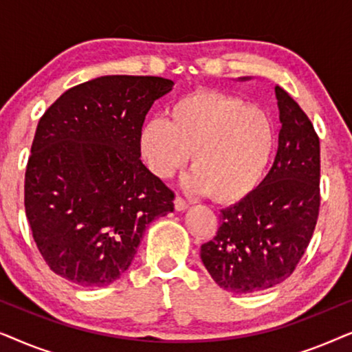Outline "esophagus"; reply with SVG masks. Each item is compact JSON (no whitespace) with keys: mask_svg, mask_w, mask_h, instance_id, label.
Wrapping results in <instances>:
<instances>
[{"mask_svg":"<svg viewBox=\"0 0 352 352\" xmlns=\"http://www.w3.org/2000/svg\"><path fill=\"white\" fill-rule=\"evenodd\" d=\"M187 206H189V205H187V201L184 199H181L179 195H177L176 199H175V208H176V211H186Z\"/></svg>","mask_w":352,"mask_h":352,"instance_id":"1","label":"esophagus"}]
</instances>
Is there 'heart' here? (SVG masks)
<instances>
[{"mask_svg": "<svg viewBox=\"0 0 352 352\" xmlns=\"http://www.w3.org/2000/svg\"><path fill=\"white\" fill-rule=\"evenodd\" d=\"M170 120L151 118L139 133V151L153 175L166 179L190 160L189 189L219 204L242 200L259 184L276 133L266 113L234 96L197 91L168 109Z\"/></svg>", "mask_w": 352, "mask_h": 352, "instance_id": "heart-1", "label": "heart"}]
</instances>
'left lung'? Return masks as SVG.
Listing matches in <instances>:
<instances>
[{
    "instance_id": "8db88e82",
    "label": "left lung",
    "mask_w": 352,
    "mask_h": 352,
    "mask_svg": "<svg viewBox=\"0 0 352 352\" xmlns=\"http://www.w3.org/2000/svg\"><path fill=\"white\" fill-rule=\"evenodd\" d=\"M276 98L282 128L271 171L247 197L221 210L218 234L200 247L213 280L237 295L267 290L290 277L319 216V138L280 86Z\"/></svg>"
}]
</instances>
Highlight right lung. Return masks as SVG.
<instances>
[{"instance_id":"obj_1","label":"right lung","mask_w":352,"mask_h":352,"mask_svg":"<svg viewBox=\"0 0 352 352\" xmlns=\"http://www.w3.org/2000/svg\"><path fill=\"white\" fill-rule=\"evenodd\" d=\"M175 81L105 75L70 88L36 126L25 214L51 271L105 287L131 264L144 230L175 210V194L141 162L139 133Z\"/></svg>"}]
</instances>
